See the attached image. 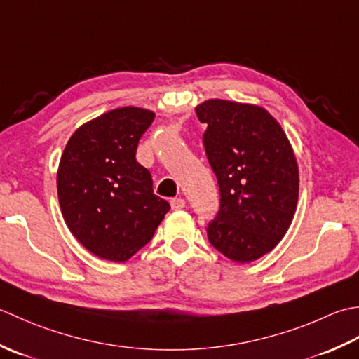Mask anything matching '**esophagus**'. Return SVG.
Returning a JSON list of instances; mask_svg holds the SVG:
<instances>
[{"mask_svg": "<svg viewBox=\"0 0 359 359\" xmlns=\"http://www.w3.org/2000/svg\"><path fill=\"white\" fill-rule=\"evenodd\" d=\"M170 206L173 210H181V209H184L186 201L182 198H173V200H170Z\"/></svg>", "mask_w": 359, "mask_h": 359, "instance_id": "esophagus-1", "label": "esophagus"}]
</instances>
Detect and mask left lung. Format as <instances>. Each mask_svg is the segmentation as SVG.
<instances>
[{
	"label": "left lung",
	"instance_id": "obj_1",
	"mask_svg": "<svg viewBox=\"0 0 359 359\" xmlns=\"http://www.w3.org/2000/svg\"><path fill=\"white\" fill-rule=\"evenodd\" d=\"M195 111L208 127L203 144L222 196L220 212L208 228L209 241L236 263L257 260L279 245L294 217V151L263 107L209 99Z\"/></svg>",
	"mask_w": 359,
	"mask_h": 359
}]
</instances>
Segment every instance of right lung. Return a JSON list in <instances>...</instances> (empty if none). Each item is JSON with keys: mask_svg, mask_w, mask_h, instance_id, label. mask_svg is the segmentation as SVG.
I'll list each match as a JSON object with an SVG mask.
<instances>
[{"mask_svg": "<svg viewBox=\"0 0 359 359\" xmlns=\"http://www.w3.org/2000/svg\"><path fill=\"white\" fill-rule=\"evenodd\" d=\"M153 119L150 109L114 108L80 126L60 158L57 195L65 223L104 260L127 262L170 210L136 161L139 139Z\"/></svg>", "mask_w": 359, "mask_h": 359, "instance_id": "right-lung-1", "label": "right lung"}]
</instances>
